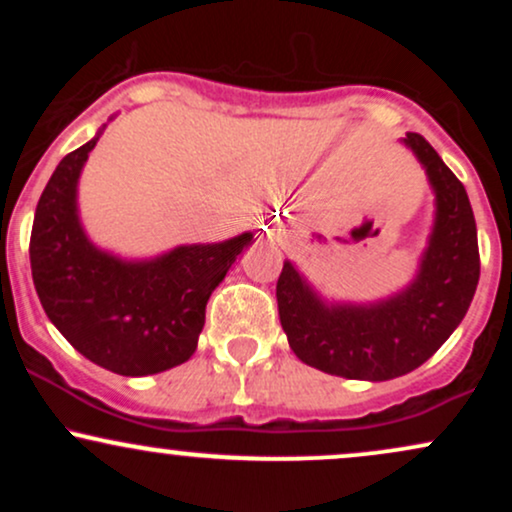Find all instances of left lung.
I'll return each instance as SVG.
<instances>
[{"label": "left lung", "mask_w": 512, "mask_h": 512, "mask_svg": "<svg viewBox=\"0 0 512 512\" xmlns=\"http://www.w3.org/2000/svg\"><path fill=\"white\" fill-rule=\"evenodd\" d=\"M436 195L433 226L404 289L378 301L325 298L291 260L276 281L279 320L293 354L349 380L407 375L426 363L467 315L479 284L477 223L467 190L421 134L402 139Z\"/></svg>", "instance_id": "left-lung-1"}]
</instances>
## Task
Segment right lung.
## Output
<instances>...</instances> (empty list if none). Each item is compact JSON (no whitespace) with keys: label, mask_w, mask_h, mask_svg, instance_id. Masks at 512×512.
<instances>
[{"label":"right lung","mask_w":512,"mask_h":512,"mask_svg":"<svg viewBox=\"0 0 512 512\" xmlns=\"http://www.w3.org/2000/svg\"><path fill=\"white\" fill-rule=\"evenodd\" d=\"M103 129L64 156L45 185L33 219L31 272L50 322L81 356L142 378L195 354L211 291L252 233L137 260L98 248L79 216V178Z\"/></svg>","instance_id":"add662e5"}]
</instances>
